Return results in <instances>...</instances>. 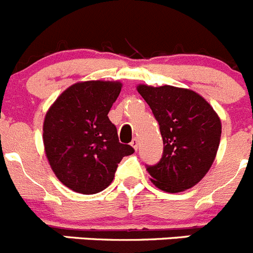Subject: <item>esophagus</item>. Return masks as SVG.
Segmentation results:
<instances>
[{"instance_id": "obj_1", "label": "esophagus", "mask_w": 253, "mask_h": 253, "mask_svg": "<svg viewBox=\"0 0 253 253\" xmlns=\"http://www.w3.org/2000/svg\"><path fill=\"white\" fill-rule=\"evenodd\" d=\"M131 146L134 148V150L137 151V148H138V140H137V138H133V140H132Z\"/></svg>"}]
</instances>
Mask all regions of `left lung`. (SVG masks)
<instances>
[{"label": "left lung", "mask_w": 253, "mask_h": 253, "mask_svg": "<svg viewBox=\"0 0 253 253\" xmlns=\"http://www.w3.org/2000/svg\"><path fill=\"white\" fill-rule=\"evenodd\" d=\"M160 125L164 155L147 166L151 182L169 193L197 185L211 169L221 140V120L201 94L188 88L165 84H138Z\"/></svg>", "instance_id": "obj_1"}]
</instances>
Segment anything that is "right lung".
I'll use <instances>...</instances> for the list:
<instances>
[{
    "label": "right lung",
    "mask_w": 253,
    "mask_h": 253,
    "mask_svg": "<svg viewBox=\"0 0 253 253\" xmlns=\"http://www.w3.org/2000/svg\"><path fill=\"white\" fill-rule=\"evenodd\" d=\"M120 81H81L66 88L43 121L44 153L58 180L82 195L111 185L133 148L119 141L108 112L121 92Z\"/></svg>",
    "instance_id": "right-lung-1"
}]
</instances>
